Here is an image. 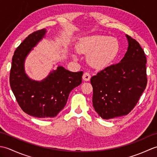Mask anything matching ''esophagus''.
Instances as JSON below:
<instances>
[{
    "label": "esophagus",
    "instance_id": "esophagus-1",
    "mask_svg": "<svg viewBox=\"0 0 157 157\" xmlns=\"http://www.w3.org/2000/svg\"><path fill=\"white\" fill-rule=\"evenodd\" d=\"M82 78H83V79H84V81L88 82V81H90V78H91V75H90V74L89 73H88V72H85V73H84V74H83Z\"/></svg>",
    "mask_w": 157,
    "mask_h": 157
}]
</instances>
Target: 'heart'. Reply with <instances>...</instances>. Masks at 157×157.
Wrapping results in <instances>:
<instances>
[{
	"label": "heart",
	"mask_w": 157,
	"mask_h": 157,
	"mask_svg": "<svg viewBox=\"0 0 157 157\" xmlns=\"http://www.w3.org/2000/svg\"><path fill=\"white\" fill-rule=\"evenodd\" d=\"M78 51L88 54L89 64L96 69L107 66L119 52V43L113 37L101 34L86 36L79 40L77 46ZM76 58L75 55H73Z\"/></svg>",
	"instance_id": "b5f03b06"
}]
</instances>
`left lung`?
I'll list each match as a JSON object with an SVG mask.
<instances>
[{"instance_id": "obj_1", "label": "left lung", "mask_w": 157, "mask_h": 157, "mask_svg": "<svg viewBox=\"0 0 157 157\" xmlns=\"http://www.w3.org/2000/svg\"><path fill=\"white\" fill-rule=\"evenodd\" d=\"M128 48L121 61L98 72L90 79L92 103L104 119L128 115L147 85L146 57L139 43L126 35Z\"/></svg>"}]
</instances>
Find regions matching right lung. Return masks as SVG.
<instances>
[{
    "mask_svg": "<svg viewBox=\"0 0 157 157\" xmlns=\"http://www.w3.org/2000/svg\"><path fill=\"white\" fill-rule=\"evenodd\" d=\"M46 29L29 34L16 48L13 56L9 82L20 107L38 118L54 117L64 108L69 93L82 83L83 71L71 72L57 67L42 81L26 75L24 61L33 48L44 37Z\"/></svg>",
    "mask_w": 157,
    "mask_h": 157,
    "instance_id": "add662e5",
    "label": "right lung"
}]
</instances>
